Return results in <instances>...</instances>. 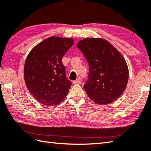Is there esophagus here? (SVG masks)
Returning <instances> with one entry per match:
<instances>
[{
  "instance_id": "1",
  "label": "esophagus",
  "mask_w": 151,
  "mask_h": 151,
  "mask_svg": "<svg viewBox=\"0 0 151 151\" xmlns=\"http://www.w3.org/2000/svg\"><path fill=\"white\" fill-rule=\"evenodd\" d=\"M81 81H82V79L79 77V78H78L77 79H76V81H73V84H80L81 83Z\"/></svg>"
}]
</instances>
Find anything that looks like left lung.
<instances>
[{
  "label": "left lung",
  "mask_w": 151,
  "mask_h": 151,
  "mask_svg": "<svg viewBox=\"0 0 151 151\" xmlns=\"http://www.w3.org/2000/svg\"><path fill=\"white\" fill-rule=\"evenodd\" d=\"M78 48L89 65L88 77L84 88L88 97L98 104L117 100L127 86L129 70L122 54L108 41L86 38Z\"/></svg>",
  "instance_id": "8db88e82"
}]
</instances>
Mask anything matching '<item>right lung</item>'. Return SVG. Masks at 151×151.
I'll use <instances>...</instances> for the list:
<instances>
[{"mask_svg": "<svg viewBox=\"0 0 151 151\" xmlns=\"http://www.w3.org/2000/svg\"><path fill=\"white\" fill-rule=\"evenodd\" d=\"M73 44L71 38L51 36L29 52L24 65V80L37 102L54 106L66 97L71 82L66 78L62 59Z\"/></svg>", "mask_w": 151, "mask_h": 151, "instance_id": "obj_1", "label": "right lung"}]
</instances>
